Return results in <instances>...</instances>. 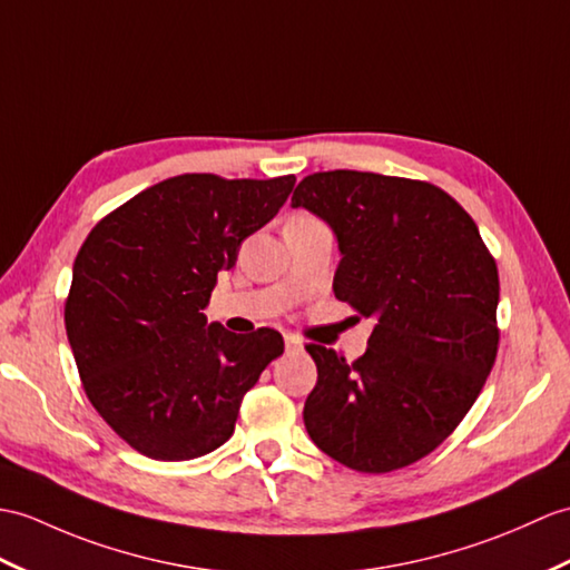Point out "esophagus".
Segmentation results:
<instances>
[{
    "mask_svg": "<svg viewBox=\"0 0 570 570\" xmlns=\"http://www.w3.org/2000/svg\"><path fill=\"white\" fill-rule=\"evenodd\" d=\"M284 342H286V350H288V352H298V350H303V342H301V337H298V335H291V333H286V335H284Z\"/></svg>",
    "mask_w": 570,
    "mask_h": 570,
    "instance_id": "obj_1",
    "label": "esophagus"
}]
</instances>
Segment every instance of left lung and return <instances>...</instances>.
Listing matches in <instances>:
<instances>
[{"label":"left lung","mask_w":570,"mask_h":570,"mask_svg":"<svg viewBox=\"0 0 570 570\" xmlns=\"http://www.w3.org/2000/svg\"><path fill=\"white\" fill-rule=\"evenodd\" d=\"M291 206L335 230V296L356 321H376L354 362L306 345L317 366L303 407L311 440L362 473L415 464L456 430L495 364V259L473 218L430 181L315 171Z\"/></svg>","instance_id":"obj_1"}]
</instances>
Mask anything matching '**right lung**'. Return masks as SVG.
Returning <instances> with one entry per match:
<instances>
[{
  "label": "right lung",
  "mask_w": 570,
  "mask_h": 570,
  "mask_svg": "<svg viewBox=\"0 0 570 570\" xmlns=\"http://www.w3.org/2000/svg\"><path fill=\"white\" fill-rule=\"evenodd\" d=\"M296 177L179 175L104 216L79 247L65 330L89 403L126 444L187 461L230 440L243 395L284 352L206 323L218 274L269 223Z\"/></svg>",
  "instance_id": "1"
}]
</instances>
